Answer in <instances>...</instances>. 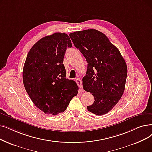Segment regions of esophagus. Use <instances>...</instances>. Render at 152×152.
Masks as SVG:
<instances>
[{"label":"esophagus","mask_w":152,"mask_h":152,"mask_svg":"<svg viewBox=\"0 0 152 152\" xmlns=\"http://www.w3.org/2000/svg\"><path fill=\"white\" fill-rule=\"evenodd\" d=\"M76 82L77 84V86L79 87H80V89H83V84H82V81L80 80V78H77L76 80Z\"/></svg>","instance_id":"esophagus-1"}]
</instances>
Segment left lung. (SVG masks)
Listing matches in <instances>:
<instances>
[{
    "label": "left lung",
    "instance_id": "8db88e82",
    "mask_svg": "<svg viewBox=\"0 0 152 152\" xmlns=\"http://www.w3.org/2000/svg\"><path fill=\"white\" fill-rule=\"evenodd\" d=\"M75 47L88 62L83 88L94 96L88 110L97 115L108 113L119 101L127 75L126 63L119 50L102 32L94 29L69 34Z\"/></svg>",
    "mask_w": 152,
    "mask_h": 152
}]
</instances>
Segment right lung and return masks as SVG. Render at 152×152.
Listing matches in <instances>:
<instances>
[{
	"label": "right lung",
	"instance_id": "obj_1",
	"mask_svg": "<svg viewBox=\"0 0 152 152\" xmlns=\"http://www.w3.org/2000/svg\"><path fill=\"white\" fill-rule=\"evenodd\" d=\"M71 41L64 33L38 40L30 49L23 66V82L35 106L44 113L57 115L66 109L77 94V85L66 78L63 58Z\"/></svg>",
	"mask_w": 152,
	"mask_h": 152
}]
</instances>
